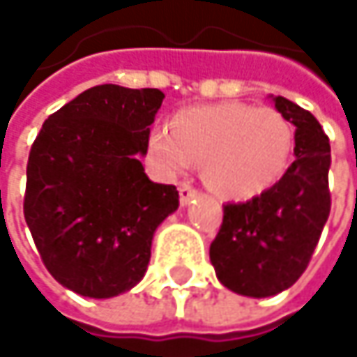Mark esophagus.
Segmentation results:
<instances>
[{
  "label": "esophagus",
  "instance_id": "esophagus-1",
  "mask_svg": "<svg viewBox=\"0 0 357 357\" xmlns=\"http://www.w3.org/2000/svg\"><path fill=\"white\" fill-rule=\"evenodd\" d=\"M178 190H179V202L181 204H188L196 194H198V190L192 185V183H188V181H181L178 185Z\"/></svg>",
  "mask_w": 357,
  "mask_h": 357
}]
</instances>
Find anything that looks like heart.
Masks as SVG:
<instances>
[{"mask_svg":"<svg viewBox=\"0 0 357 357\" xmlns=\"http://www.w3.org/2000/svg\"><path fill=\"white\" fill-rule=\"evenodd\" d=\"M294 146L289 121L275 109L219 103L179 111L172 128H155L149 157L169 174L202 163L213 192L244 200L271 188L283 176Z\"/></svg>","mask_w":357,"mask_h":357,"instance_id":"obj_1","label":"heart"}]
</instances>
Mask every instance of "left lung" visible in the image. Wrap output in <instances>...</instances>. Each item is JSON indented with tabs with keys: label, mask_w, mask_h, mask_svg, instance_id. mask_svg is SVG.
<instances>
[{
	"label": "left lung",
	"mask_w": 357,
	"mask_h": 357,
	"mask_svg": "<svg viewBox=\"0 0 357 357\" xmlns=\"http://www.w3.org/2000/svg\"><path fill=\"white\" fill-rule=\"evenodd\" d=\"M273 101L296 126V161L260 196L225 204L211 244L219 281L250 298L275 296L302 277L331 213L328 136L310 111L285 97Z\"/></svg>",
	"instance_id": "8db88e82"
}]
</instances>
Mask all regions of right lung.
I'll return each instance as SVG.
<instances>
[{
  "label": "right lung",
  "instance_id": "1",
  "mask_svg": "<svg viewBox=\"0 0 357 357\" xmlns=\"http://www.w3.org/2000/svg\"><path fill=\"white\" fill-rule=\"evenodd\" d=\"M159 89L101 84L51 113L26 165L24 219L43 264L63 287L113 298L146 273L151 242L179 204L176 185L146 178Z\"/></svg>",
  "mask_w": 357,
  "mask_h": 357
}]
</instances>
